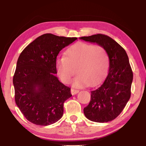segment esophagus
<instances>
[{
    "mask_svg": "<svg viewBox=\"0 0 146 146\" xmlns=\"http://www.w3.org/2000/svg\"><path fill=\"white\" fill-rule=\"evenodd\" d=\"M78 92H79L78 90H76V89H74V88L71 89V94L72 95L76 94H77Z\"/></svg>",
    "mask_w": 146,
    "mask_h": 146,
    "instance_id": "1",
    "label": "esophagus"
}]
</instances>
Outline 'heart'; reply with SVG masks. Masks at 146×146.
I'll use <instances>...</instances> for the list:
<instances>
[{
  "mask_svg": "<svg viewBox=\"0 0 146 146\" xmlns=\"http://www.w3.org/2000/svg\"><path fill=\"white\" fill-rule=\"evenodd\" d=\"M55 66L60 78L64 84L73 81L74 86L80 88L98 84L106 74L109 68V56L106 49L100 45L85 42L75 43L70 46L64 56L56 60Z\"/></svg>",
  "mask_w": 146,
  "mask_h": 146,
  "instance_id": "1",
  "label": "heart"
}]
</instances>
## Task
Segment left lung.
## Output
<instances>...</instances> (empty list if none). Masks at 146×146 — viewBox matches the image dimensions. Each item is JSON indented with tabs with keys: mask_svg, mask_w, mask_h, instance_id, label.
I'll return each instance as SVG.
<instances>
[{
	"mask_svg": "<svg viewBox=\"0 0 146 146\" xmlns=\"http://www.w3.org/2000/svg\"><path fill=\"white\" fill-rule=\"evenodd\" d=\"M80 39L103 46L110 59L108 74L103 83L91 91L90 102L84 113L92 121H110L120 114L131 96L133 72L128 56L125 50L107 35L97 34Z\"/></svg>",
	"mask_w": 146,
	"mask_h": 146,
	"instance_id": "left-lung-1",
	"label": "left lung"
}]
</instances>
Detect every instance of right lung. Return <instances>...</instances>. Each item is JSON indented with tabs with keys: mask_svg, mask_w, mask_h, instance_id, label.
<instances>
[{
	"mask_svg": "<svg viewBox=\"0 0 146 146\" xmlns=\"http://www.w3.org/2000/svg\"><path fill=\"white\" fill-rule=\"evenodd\" d=\"M77 38L52 34L40 36L23 50L17 64L13 84L17 106L34 124L48 125L62 117L70 88L58 80L55 62L60 51Z\"/></svg>",
	"mask_w": 146,
	"mask_h": 146,
	"instance_id": "add662e5",
	"label": "right lung"
}]
</instances>
